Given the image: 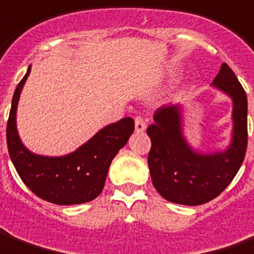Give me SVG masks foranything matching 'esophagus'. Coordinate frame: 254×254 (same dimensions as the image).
I'll return each instance as SVG.
<instances>
[{
    "mask_svg": "<svg viewBox=\"0 0 254 254\" xmlns=\"http://www.w3.org/2000/svg\"><path fill=\"white\" fill-rule=\"evenodd\" d=\"M146 130V123L142 117H135V131L137 132H144Z\"/></svg>",
    "mask_w": 254,
    "mask_h": 254,
    "instance_id": "esophagus-1",
    "label": "esophagus"
}]
</instances>
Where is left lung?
I'll list each match as a JSON object with an SVG mask.
<instances>
[{
    "instance_id": "obj_1",
    "label": "left lung",
    "mask_w": 254,
    "mask_h": 254,
    "mask_svg": "<svg viewBox=\"0 0 254 254\" xmlns=\"http://www.w3.org/2000/svg\"><path fill=\"white\" fill-rule=\"evenodd\" d=\"M211 87L232 101V131L224 149L202 152L184 134V106H160L146 128L152 141L148 166L152 183L162 196L173 203L197 206L223 192L237 176L248 146V98L235 73L221 64Z\"/></svg>"
}]
</instances>
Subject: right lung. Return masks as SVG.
<instances>
[{
    "label": "right lung",
    "instance_id": "obj_1",
    "mask_svg": "<svg viewBox=\"0 0 254 254\" xmlns=\"http://www.w3.org/2000/svg\"><path fill=\"white\" fill-rule=\"evenodd\" d=\"M31 66L17 84L6 124V144L10 160L31 192L55 204L87 203L102 192L109 166L117 152L134 132V120L124 117L108 124L94 137L67 155L44 156L27 149L19 137L16 112Z\"/></svg>",
    "mask_w": 254,
    "mask_h": 254
}]
</instances>
